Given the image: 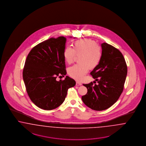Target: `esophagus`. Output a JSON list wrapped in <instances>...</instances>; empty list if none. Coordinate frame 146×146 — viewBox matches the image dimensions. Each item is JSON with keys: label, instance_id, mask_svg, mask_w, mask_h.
<instances>
[{"label": "esophagus", "instance_id": "obj_1", "mask_svg": "<svg viewBox=\"0 0 146 146\" xmlns=\"http://www.w3.org/2000/svg\"><path fill=\"white\" fill-rule=\"evenodd\" d=\"M82 83H80V82H76V86H80V85H82Z\"/></svg>", "mask_w": 146, "mask_h": 146}]
</instances>
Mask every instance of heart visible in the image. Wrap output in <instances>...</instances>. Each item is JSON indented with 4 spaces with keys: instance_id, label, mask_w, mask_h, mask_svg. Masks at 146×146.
<instances>
[{
    "instance_id": "1",
    "label": "heart",
    "mask_w": 146,
    "mask_h": 146,
    "mask_svg": "<svg viewBox=\"0 0 146 146\" xmlns=\"http://www.w3.org/2000/svg\"><path fill=\"white\" fill-rule=\"evenodd\" d=\"M76 55H80L78 64H74L68 69V73L72 78L77 80L82 79L89 68H96L101 61L102 52L100 47L95 41L88 38L76 41L73 48L66 47L64 51L65 61L72 64Z\"/></svg>"
}]
</instances>
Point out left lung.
I'll return each instance as SVG.
<instances>
[{"mask_svg":"<svg viewBox=\"0 0 146 146\" xmlns=\"http://www.w3.org/2000/svg\"><path fill=\"white\" fill-rule=\"evenodd\" d=\"M102 57L99 65L90 74L97 84H83L88 88L82 96L84 104L96 111L104 110L119 98L127 75V66L121 52L107 43L101 44Z\"/></svg>","mask_w":146,"mask_h":146,"instance_id":"8db88e82","label":"left lung"}]
</instances>
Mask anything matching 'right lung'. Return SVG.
<instances>
[{
	"label": "right lung",
	"mask_w": 146,
	"mask_h": 146,
	"mask_svg": "<svg viewBox=\"0 0 146 146\" xmlns=\"http://www.w3.org/2000/svg\"><path fill=\"white\" fill-rule=\"evenodd\" d=\"M66 42L64 36L43 41L31 50L25 60L23 78L26 90L31 100L42 109L51 110L61 105L68 89L76 85L68 76L64 80H56L67 73L64 57Z\"/></svg>",
	"instance_id": "add662e5"
}]
</instances>
